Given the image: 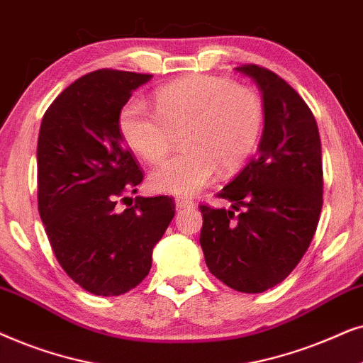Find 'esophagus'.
<instances>
[{"instance_id": "esophagus-1", "label": "esophagus", "mask_w": 363, "mask_h": 363, "mask_svg": "<svg viewBox=\"0 0 363 363\" xmlns=\"http://www.w3.org/2000/svg\"><path fill=\"white\" fill-rule=\"evenodd\" d=\"M176 206H177V209H184V207H192V206H194V202H192L191 199H187V197H177Z\"/></svg>"}]
</instances>
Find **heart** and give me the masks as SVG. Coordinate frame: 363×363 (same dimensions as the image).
<instances>
[{
    "label": "heart",
    "instance_id": "obj_1",
    "mask_svg": "<svg viewBox=\"0 0 363 363\" xmlns=\"http://www.w3.org/2000/svg\"><path fill=\"white\" fill-rule=\"evenodd\" d=\"M154 108L129 99L118 113V131L144 161L159 162L182 133L184 151L154 169L151 186L192 196L217 174L238 171L252 156L264 128V104L254 89L227 77L192 74L162 86Z\"/></svg>",
    "mask_w": 363,
    "mask_h": 363
}]
</instances>
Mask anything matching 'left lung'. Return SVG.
Listing matches in <instances>:
<instances>
[{"label":"left lung","mask_w":363,"mask_h":363,"mask_svg":"<svg viewBox=\"0 0 363 363\" xmlns=\"http://www.w3.org/2000/svg\"><path fill=\"white\" fill-rule=\"evenodd\" d=\"M264 99L259 151L217 197L230 209L201 204V247L211 274L238 292L277 286L301 262L322 211L318 128L296 89L257 65L235 67Z\"/></svg>","instance_id":"8db88e82"}]
</instances>
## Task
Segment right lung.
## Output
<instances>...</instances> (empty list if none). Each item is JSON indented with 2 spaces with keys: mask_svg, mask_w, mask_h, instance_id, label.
Wrapping results in <instances>:
<instances>
[{
  "mask_svg": "<svg viewBox=\"0 0 363 363\" xmlns=\"http://www.w3.org/2000/svg\"><path fill=\"white\" fill-rule=\"evenodd\" d=\"M151 77L88 72L52 101L41 121L38 209L62 270L94 296H121L146 279L154 245L176 212L169 196H138L119 207L144 174L124 146L118 113Z\"/></svg>",
  "mask_w": 363,
  "mask_h": 363,
  "instance_id": "right-lung-1",
  "label": "right lung"
}]
</instances>
